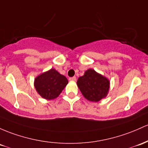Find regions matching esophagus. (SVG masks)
I'll return each instance as SVG.
<instances>
[{"instance_id": "esophagus-1", "label": "esophagus", "mask_w": 148, "mask_h": 148, "mask_svg": "<svg viewBox=\"0 0 148 148\" xmlns=\"http://www.w3.org/2000/svg\"><path fill=\"white\" fill-rule=\"evenodd\" d=\"M69 80L71 81V82H76V81H77V78H76V77H70L69 79Z\"/></svg>"}]
</instances>
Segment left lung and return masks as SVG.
Listing matches in <instances>:
<instances>
[{
	"label": "left lung",
	"mask_w": 148,
	"mask_h": 148,
	"mask_svg": "<svg viewBox=\"0 0 148 148\" xmlns=\"http://www.w3.org/2000/svg\"><path fill=\"white\" fill-rule=\"evenodd\" d=\"M77 86L82 95L90 102H99L106 98L110 90V82L105 76L89 69L77 80Z\"/></svg>",
	"instance_id": "left-lung-1"
}]
</instances>
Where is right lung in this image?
<instances>
[{"label":"right lung","mask_w":148,"mask_h":148,"mask_svg":"<svg viewBox=\"0 0 148 148\" xmlns=\"http://www.w3.org/2000/svg\"><path fill=\"white\" fill-rule=\"evenodd\" d=\"M67 84V79L53 68L37 76L34 83L36 92L48 100L58 98Z\"/></svg>","instance_id":"1"}]
</instances>
